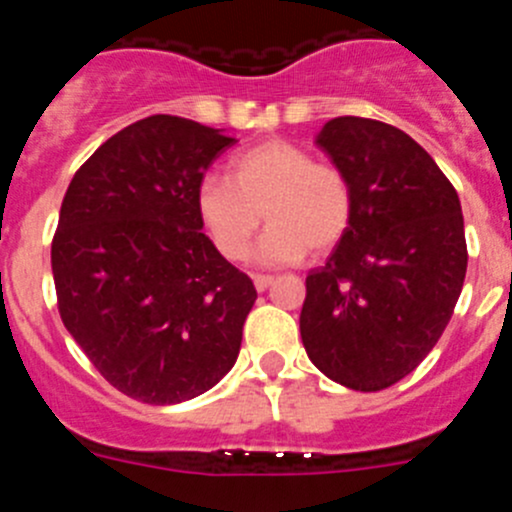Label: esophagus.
<instances>
[{"label":"esophagus","mask_w":512,"mask_h":512,"mask_svg":"<svg viewBox=\"0 0 512 512\" xmlns=\"http://www.w3.org/2000/svg\"><path fill=\"white\" fill-rule=\"evenodd\" d=\"M271 282H274V277H271V274H253V284H256V289H259V292H264Z\"/></svg>","instance_id":"34e87169"}]
</instances>
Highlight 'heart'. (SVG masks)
I'll list each match as a JSON object with an SVG mask.
<instances>
[{"mask_svg": "<svg viewBox=\"0 0 512 512\" xmlns=\"http://www.w3.org/2000/svg\"><path fill=\"white\" fill-rule=\"evenodd\" d=\"M194 205L228 261L246 259L266 217L271 228L261 241V259L292 264L310 248L325 253L343 241L354 217V192L338 166L315 161L292 140L269 138L230 158L228 182L202 179Z\"/></svg>", "mask_w": 512, "mask_h": 512, "instance_id": "obj_1", "label": "heart"}]
</instances>
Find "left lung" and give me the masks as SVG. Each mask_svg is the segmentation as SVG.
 <instances>
[{
    "instance_id": "1",
    "label": "left lung",
    "mask_w": 512,
    "mask_h": 512,
    "mask_svg": "<svg viewBox=\"0 0 512 512\" xmlns=\"http://www.w3.org/2000/svg\"><path fill=\"white\" fill-rule=\"evenodd\" d=\"M318 146L348 176L354 217L325 266L305 279L300 333L325 377L379 392L431 354L467 274L459 194L408 133L333 117Z\"/></svg>"
}]
</instances>
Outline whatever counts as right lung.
<instances>
[{
	"mask_svg": "<svg viewBox=\"0 0 512 512\" xmlns=\"http://www.w3.org/2000/svg\"><path fill=\"white\" fill-rule=\"evenodd\" d=\"M235 138L151 115L81 164L51 243L58 312L107 382L174 405L238 359L256 287L202 233L194 194Z\"/></svg>",
	"mask_w": 512,
	"mask_h": 512,
	"instance_id": "right-lung-1",
	"label": "right lung"
}]
</instances>
